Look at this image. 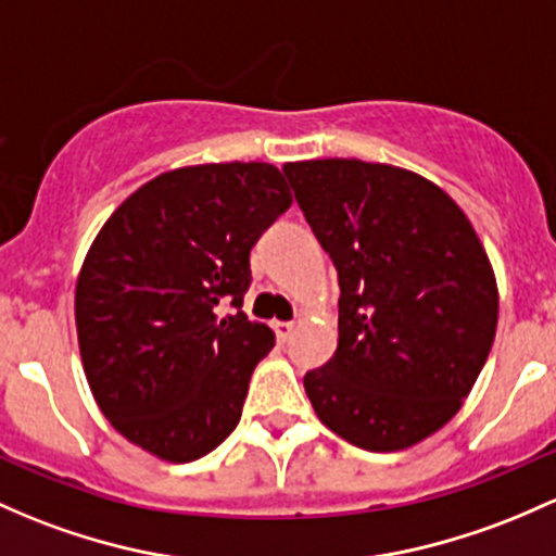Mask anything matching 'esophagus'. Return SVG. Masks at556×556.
<instances>
[{"label": "esophagus", "mask_w": 556, "mask_h": 556, "mask_svg": "<svg viewBox=\"0 0 556 556\" xmlns=\"http://www.w3.org/2000/svg\"><path fill=\"white\" fill-rule=\"evenodd\" d=\"M293 330H295V323H274V332H277V338L282 343L293 336Z\"/></svg>", "instance_id": "obj_1"}]
</instances>
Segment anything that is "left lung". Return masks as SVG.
Returning a JSON list of instances; mask_svg holds the SVG:
<instances>
[{
	"label": "left lung",
	"mask_w": 556,
	"mask_h": 556,
	"mask_svg": "<svg viewBox=\"0 0 556 556\" xmlns=\"http://www.w3.org/2000/svg\"><path fill=\"white\" fill-rule=\"evenodd\" d=\"M338 268V349L303 378L330 431L370 453L418 445L460 410L498 325L475 226L420 175L362 160L288 162Z\"/></svg>",
	"instance_id": "8db88e82"
}]
</instances>
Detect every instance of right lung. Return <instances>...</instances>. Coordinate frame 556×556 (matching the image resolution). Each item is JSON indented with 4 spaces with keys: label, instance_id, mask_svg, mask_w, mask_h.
I'll use <instances>...</instances> for the list:
<instances>
[{
    "label": "right lung",
    "instance_id": "1",
    "mask_svg": "<svg viewBox=\"0 0 556 556\" xmlns=\"http://www.w3.org/2000/svg\"><path fill=\"white\" fill-rule=\"evenodd\" d=\"M290 204L266 162L178 167L98 231L74 298L79 354L98 407L132 445L189 464L237 429L274 349V332L242 312L250 250Z\"/></svg>",
    "mask_w": 556,
    "mask_h": 556
}]
</instances>
